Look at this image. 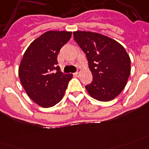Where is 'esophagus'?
<instances>
[{
    "label": "esophagus",
    "mask_w": 149,
    "mask_h": 149,
    "mask_svg": "<svg viewBox=\"0 0 149 149\" xmlns=\"http://www.w3.org/2000/svg\"><path fill=\"white\" fill-rule=\"evenodd\" d=\"M81 74V71L80 70H78V71L77 72H75V73H74V75L75 76V77H79Z\"/></svg>",
    "instance_id": "esophagus-1"
}]
</instances>
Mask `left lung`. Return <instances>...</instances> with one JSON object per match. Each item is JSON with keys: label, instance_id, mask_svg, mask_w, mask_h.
Returning <instances> with one entry per match:
<instances>
[{"label": "left lung", "instance_id": "obj_1", "mask_svg": "<svg viewBox=\"0 0 149 149\" xmlns=\"http://www.w3.org/2000/svg\"><path fill=\"white\" fill-rule=\"evenodd\" d=\"M74 40L85 53L93 80L85 86L99 101H109L121 93L131 73V60L124 47L99 33L74 32Z\"/></svg>", "mask_w": 149, "mask_h": 149}]
</instances>
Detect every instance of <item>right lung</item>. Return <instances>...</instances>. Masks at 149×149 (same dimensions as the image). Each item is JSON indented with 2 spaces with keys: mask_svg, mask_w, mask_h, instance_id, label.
Returning <instances> with one entry per match:
<instances>
[{
  "mask_svg": "<svg viewBox=\"0 0 149 149\" xmlns=\"http://www.w3.org/2000/svg\"><path fill=\"white\" fill-rule=\"evenodd\" d=\"M71 32L49 31L33 41L25 50L18 68L27 95L42 107H54L64 96L72 74H64L57 55L71 37Z\"/></svg>",
  "mask_w": 149,
  "mask_h": 149,
  "instance_id": "1",
  "label": "right lung"
}]
</instances>
